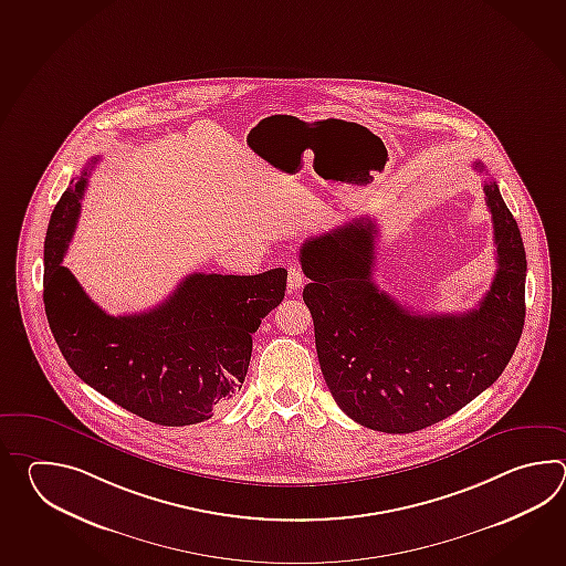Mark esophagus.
Instances as JSON below:
<instances>
[{
	"label": "esophagus",
	"mask_w": 566,
	"mask_h": 566,
	"mask_svg": "<svg viewBox=\"0 0 566 566\" xmlns=\"http://www.w3.org/2000/svg\"><path fill=\"white\" fill-rule=\"evenodd\" d=\"M303 283H305V279H303V273H301V269L297 265H291L287 269V285L291 291H300L303 287Z\"/></svg>",
	"instance_id": "esophagus-1"
}]
</instances>
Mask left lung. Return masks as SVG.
<instances>
[{
	"label": "left lung",
	"mask_w": 566,
	"mask_h": 566,
	"mask_svg": "<svg viewBox=\"0 0 566 566\" xmlns=\"http://www.w3.org/2000/svg\"><path fill=\"white\" fill-rule=\"evenodd\" d=\"M473 168L483 171V164ZM497 269L475 310L419 315L374 283L373 218L303 242V289L315 348L337 407L382 433H415L481 395L516 349L526 305V253L495 181L483 184Z\"/></svg>",
	"instance_id": "8db88e82"
}]
</instances>
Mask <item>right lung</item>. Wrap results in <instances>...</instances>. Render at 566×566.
Returning a JSON list of instances; mask_svg holds the SVG:
<instances>
[{
  "instance_id": "right-lung-1",
  "label": "right lung",
  "mask_w": 566,
  "mask_h": 566,
  "mask_svg": "<svg viewBox=\"0 0 566 566\" xmlns=\"http://www.w3.org/2000/svg\"><path fill=\"white\" fill-rule=\"evenodd\" d=\"M95 164L50 217L44 307L52 336L83 382L133 415L164 427L208 421L241 390L253 334L285 297L287 271L193 273L149 312L108 315L62 266Z\"/></svg>"
}]
</instances>
